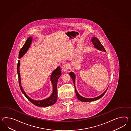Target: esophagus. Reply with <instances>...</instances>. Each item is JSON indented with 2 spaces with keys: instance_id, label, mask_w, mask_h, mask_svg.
<instances>
[{
  "instance_id": "34e87169",
  "label": "esophagus",
  "mask_w": 131,
  "mask_h": 131,
  "mask_svg": "<svg viewBox=\"0 0 131 131\" xmlns=\"http://www.w3.org/2000/svg\"><path fill=\"white\" fill-rule=\"evenodd\" d=\"M69 66L67 64H64L62 66V70L64 72H66L68 70Z\"/></svg>"
}]
</instances>
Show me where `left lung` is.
<instances>
[{
    "label": "left lung",
    "mask_w": 131,
    "mask_h": 131,
    "mask_svg": "<svg viewBox=\"0 0 131 131\" xmlns=\"http://www.w3.org/2000/svg\"><path fill=\"white\" fill-rule=\"evenodd\" d=\"M91 42H92L93 45H94V46L95 48L97 49V50H99V51L106 52L105 48L103 47V46L102 45V44L101 43V42L99 41V40L97 38H96L95 37H92V38L91 39ZM69 74L70 75V77L71 78V79L73 80L74 85V87H75V92H76V94L77 98H78V99H79L80 101H82V102H91V101H96V100H97L98 99H100V98L102 97L104 95V94H105L106 91H107V89H108V88H107V89L105 90V91L104 92L102 93V94L100 95V96H98L96 97L90 98H90L84 97H83V96H80L77 91V89H76V86H75V78H76L75 74H74V72H72V71L70 72V73Z\"/></svg>",
    "instance_id": "1"
}]
</instances>
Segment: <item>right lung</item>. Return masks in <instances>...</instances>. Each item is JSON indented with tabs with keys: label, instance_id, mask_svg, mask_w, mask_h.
I'll return each mask as SVG.
<instances>
[{
	"label": "right lung",
	"instance_id": "add662e5",
	"mask_svg": "<svg viewBox=\"0 0 131 131\" xmlns=\"http://www.w3.org/2000/svg\"><path fill=\"white\" fill-rule=\"evenodd\" d=\"M32 38L31 36H30L26 40L25 45H23L22 48H21V49L19 51V56H18L19 59L22 57L23 56L26 54V52L28 50L30 47V45L32 43ZM20 66V61L19 60L17 64V74L18 76L19 86L21 91L22 92L23 94L33 104L37 106L47 107L54 104L56 102L57 100L58 80L61 75L60 66H58L55 70H53L50 79H51V84L52 85V89H53L52 92L51 93V95L49 97H48V98H46V99L40 100H36L32 99L31 98H30L29 96H27V95L26 94L24 90L23 89L22 86L21 85V81L20 69H19Z\"/></svg>",
	"mask_w": 131,
	"mask_h": 131
}]
</instances>
